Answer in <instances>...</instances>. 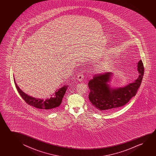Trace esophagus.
<instances>
[{
	"label": "esophagus",
	"instance_id": "obj_1",
	"mask_svg": "<svg viewBox=\"0 0 156 156\" xmlns=\"http://www.w3.org/2000/svg\"><path fill=\"white\" fill-rule=\"evenodd\" d=\"M84 79V76L83 74H79L78 75V77H77V79L78 80V81H82Z\"/></svg>",
	"mask_w": 156,
	"mask_h": 156
}]
</instances>
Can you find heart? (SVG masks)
Returning a JSON list of instances; mask_svg holds the SVG:
<instances>
[{"instance_id": "b5f03b06", "label": "heart", "mask_w": 156, "mask_h": 156, "mask_svg": "<svg viewBox=\"0 0 156 156\" xmlns=\"http://www.w3.org/2000/svg\"><path fill=\"white\" fill-rule=\"evenodd\" d=\"M107 66H108V63L107 62H104V63L100 64L99 66H98L95 69V70H96L97 73H102L103 71L106 69Z\"/></svg>"}]
</instances>
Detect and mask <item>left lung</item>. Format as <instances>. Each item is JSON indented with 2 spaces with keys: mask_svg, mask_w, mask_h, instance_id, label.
Listing matches in <instances>:
<instances>
[{
  "mask_svg": "<svg viewBox=\"0 0 156 156\" xmlns=\"http://www.w3.org/2000/svg\"><path fill=\"white\" fill-rule=\"evenodd\" d=\"M139 77L133 83L122 87H112L111 81L112 73L94 75L88 85L90 90L88 98L95 111L113 110L126 105L136 94L144 74L142 60L137 63Z\"/></svg>",
  "mask_w": 156,
  "mask_h": 156,
  "instance_id": "1",
  "label": "left lung"
}]
</instances>
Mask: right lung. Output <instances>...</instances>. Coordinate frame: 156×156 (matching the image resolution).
Returning <instances> with one entry per match:
<instances>
[{
    "instance_id": "obj_1",
    "label": "right lung",
    "mask_w": 156,
    "mask_h": 156,
    "mask_svg": "<svg viewBox=\"0 0 156 156\" xmlns=\"http://www.w3.org/2000/svg\"><path fill=\"white\" fill-rule=\"evenodd\" d=\"M14 81L20 95L27 104L38 109L45 110H52L58 109V107L60 106L62 103V99L69 86L66 85L56 90L55 93L53 95H51V97L50 98L44 100L41 98H35L26 94L18 86L15 81L14 77Z\"/></svg>"
}]
</instances>
